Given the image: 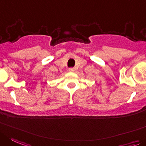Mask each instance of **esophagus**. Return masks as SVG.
I'll use <instances>...</instances> for the list:
<instances>
[{
	"label": "esophagus",
	"mask_w": 146,
	"mask_h": 146,
	"mask_svg": "<svg viewBox=\"0 0 146 146\" xmlns=\"http://www.w3.org/2000/svg\"><path fill=\"white\" fill-rule=\"evenodd\" d=\"M69 71L70 72H73L75 70V69L73 68H69Z\"/></svg>",
	"instance_id": "34e87169"
}]
</instances>
